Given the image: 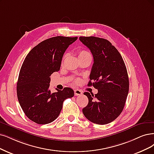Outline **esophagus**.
Wrapping results in <instances>:
<instances>
[{
	"instance_id": "1",
	"label": "esophagus",
	"mask_w": 154,
	"mask_h": 154,
	"mask_svg": "<svg viewBox=\"0 0 154 154\" xmlns=\"http://www.w3.org/2000/svg\"><path fill=\"white\" fill-rule=\"evenodd\" d=\"M74 94H75V96H80V95H82V93L81 90L75 89L74 90Z\"/></svg>"
}]
</instances>
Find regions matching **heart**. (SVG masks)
I'll use <instances>...</instances> for the list:
<instances>
[{
  "instance_id": "b5f03b06",
  "label": "heart",
  "mask_w": 154,
  "mask_h": 154,
  "mask_svg": "<svg viewBox=\"0 0 154 154\" xmlns=\"http://www.w3.org/2000/svg\"><path fill=\"white\" fill-rule=\"evenodd\" d=\"M88 54H90L88 51H79V56H85V55H88ZM79 82H80V79H77L75 80V81H74V82H75V84H78Z\"/></svg>"
}]
</instances>
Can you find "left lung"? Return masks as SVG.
Here are the masks:
<instances>
[{
  "mask_svg": "<svg viewBox=\"0 0 154 154\" xmlns=\"http://www.w3.org/2000/svg\"><path fill=\"white\" fill-rule=\"evenodd\" d=\"M79 40L89 49L94 59L88 85L98 91L94 95L84 93L89 102L82 109L83 114L93 123L109 124L121 114L126 103L129 92L126 65L118 50L106 39L80 37Z\"/></svg>",
  "mask_w": 154,
  "mask_h": 154,
  "instance_id": "obj_1",
  "label": "left lung"
}]
</instances>
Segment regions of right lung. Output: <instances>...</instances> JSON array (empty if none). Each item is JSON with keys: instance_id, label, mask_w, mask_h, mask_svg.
<instances>
[{"instance_id": "1", "label": "right lung", "mask_w": 154, "mask_h": 154, "mask_svg": "<svg viewBox=\"0 0 154 154\" xmlns=\"http://www.w3.org/2000/svg\"><path fill=\"white\" fill-rule=\"evenodd\" d=\"M57 36L39 43L26 56L17 82V96L26 116L38 124H49L60 115L65 100L72 98L73 90L65 88L51 93V74L60 69L66 49L77 39Z\"/></svg>"}]
</instances>
